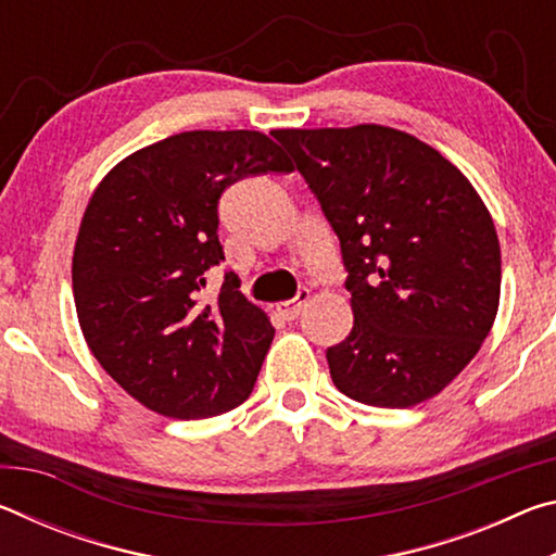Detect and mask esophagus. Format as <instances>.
<instances>
[{
	"label": "esophagus",
	"mask_w": 556,
	"mask_h": 556,
	"mask_svg": "<svg viewBox=\"0 0 556 556\" xmlns=\"http://www.w3.org/2000/svg\"><path fill=\"white\" fill-rule=\"evenodd\" d=\"M308 296H312V294H308V289H299V294H296L294 299L279 301V304L275 306L277 314H279L281 318H287V321H291V318H296V316L301 314V308H304Z\"/></svg>",
	"instance_id": "1"
}]
</instances>
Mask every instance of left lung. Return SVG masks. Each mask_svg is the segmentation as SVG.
I'll return each instance as SVG.
<instances>
[{
    "label": "left lung",
    "mask_w": 556,
    "mask_h": 556,
    "mask_svg": "<svg viewBox=\"0 0 556 556\" xmlns=\"http://www.w3.org/2000/svg\"><path fill=\"white\" fill-rule=\"evenodd\" d=\"M341 240L353 331L328 348L338 390L370 407L434 397L481 351L501 304V242L473 184L384 125L271 131Z\"/></svg>",
    "instance_id": "8db88e82"
}]
</instances>
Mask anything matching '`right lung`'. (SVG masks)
Wrapping results in <instances>:
<instances>
[{
    "instance_id": "obj_1",
    "label": "right lung",
    "mask_w": 556,
    "mask_h": 556,
    "mask_svg": "<svg viewBox=\"0 0 556 556\" xmlns=\"http://www.w3.org/2000/svg\"><path fill=\"white\" fill-rule=\"evenodd\" d=\"M291 168L262 131L193 129L137 149L92 191L73 248L75 314L102 370L147 409L203 419L250 397L275 328L235 275L203 301V275L223 260L225 188Z\"/></svg>"
}]
</instances>
